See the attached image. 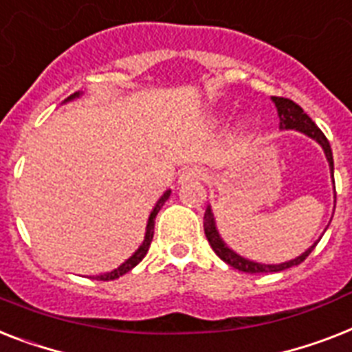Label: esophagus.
<instances>
[{
	"label": "esophagus",
	"mask_w": 352,
	"mask_h": 352,
	"mask_svg": "<svg viewBox=\"0 0 352 352\" xmlns=\"http://www.w3.org/2000/svg\"><path fill=\"white\" fill-rule=\"evenodd\" d=\"M206 179V171L199 166H191L182 170L179 181L181 182H197V181H204Z\"/></svg>",
	"instance_id": "esophagus-1"
}]
</instances>
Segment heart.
<instances>
[{"label": "heart", "mask_w": 352, "mask_h": 352, "mask_svg": "<svg viewBox=\"0 0 352 352\" xmlns=\"http://www.w3.org/2000/svg\"><path fill=\"white\" fill-rule=\"evenodd\" d=\"M245 128H248V122L241 121V130H245Z\"/></svg>", "instance_id": "obj_1"}]
</instances>
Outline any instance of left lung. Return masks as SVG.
I'll use <instances>...</instances> for the list:
<instances>
[{"instance_id": "obj_1", "label": "left lung", "mask_w": 352, "mask_h": 352, "mask_svg": "<svg viewBox=\"0 0 352 352\" xmlns=\"http://www.w3.org/2000/svg\"><path fill=\"white\" fill-rule=\"evenodd\" d=\"M271 99H273L276 111H278L280 130H296L300 131V133H305V135L311 137V139H315L320 146H322V150H324L325 157H327V162H329L331 168V177H333V151H331V144L329 141H327V137L322 133V130L313 122V119H311L296 102H293L291 99H285V97H271ZM334 199H336V193H334ZM204 233L208 242H210L211 250L215 251L217 255L221 256L226 264H230L231 267H235V270L239 271H244V273H251V275H255V273H276V271H284L287 270V267L302 264V262L309 256L311 251L315 250V245L318 244V241H316L315 244L311 245L309 250L304 251V253L300 256H296V258L289 260V262H282V264H258V262H253V260H248L244 258V256L236 255L235 251L230 250V248L226 245V242L222 241L221 235H219V230H217L215 219H213V213H211L210 206H208V210H206L204 215Z\"/></svg>"}]
</instances>
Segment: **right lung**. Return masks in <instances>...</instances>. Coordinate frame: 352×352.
Segmentation results:
<instances>
[{"instance_id":"right-lung-1","label":"right lung","mask_w":352,"mask_h":352,"mask_svg":"<svg viewBox=\"0 0 352 352\" xmlns=\"http://www.w3.org/2000/svg\"><path fill=\"white\" fill-rule=\"evenodd\" d=\"M79 96H81V92L72 94V96L68 97V99H65V102H67V101H72V99H76V97H79ZM170 193H171L170 190L164 191V195H162L161 199L157 201L155 208L151 210L150 219H148V224H146V233H144V241H142V244L139 245V250H137L135 253H133V255L130 256V258L124 260V262H122V264L119 265L117 270L110 271V273H104V275L96 276L97 280H102V282H107V280H116V278H119V276H122V275H124V273H128V271H130V270H133V267H135V265L139 264V262H141V260L144 258V256H146L148 250H150L151 239H153V226H155V217H157V213H159V210H161L162 206H164V202H166L168 199H170Z\"/></svg>"}]
</instances>
